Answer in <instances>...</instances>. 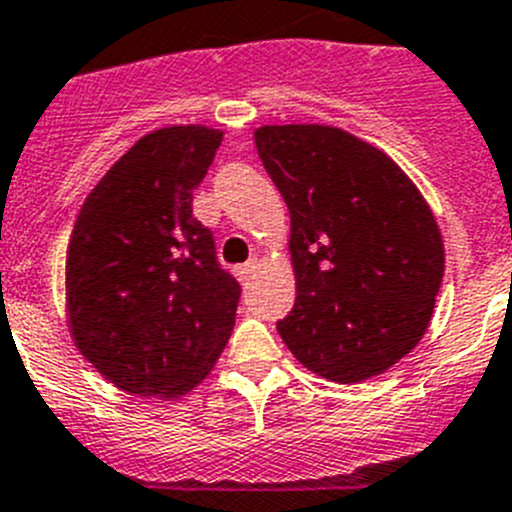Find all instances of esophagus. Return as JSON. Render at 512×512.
Returning <instances> with one entry per match:
<instances>
[{
	"label": "esophagus",
	"instance_id": "esophagus-1",
	"mask_svg": "<svg viewBox=\"0 0 512 512\" xmlns=\"http://www.w3.org/2000/svg\"><path fill=\"white\" fill-rule=\"evenodd\" d=\"M256 266H259V261H256V259H251V261H246L243 266H238V269H236L238 281H241V284H248V279H251V274L256 271Z\"/></svg>",
	"mask_w": 512,
	"mask_h": 512
}]
</instances>
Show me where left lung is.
<instances>
[{"mask_svg":"<svg viewBox=\"0 0 512 512\" xmlns=\"http://www.w3.org/2000/svg\"><path fill=\"white\" fill-rule=\"evenodd\" d=\"M289 208L297 302L276 322L294 358L335 383L386 373L419 345L444 276L434 213L409 175L337 126L253 131Z\"/></svg>","mask_w":512,"mask_h":512,"instance_id":"8db88e82","label":"left lung"}]
</instances>
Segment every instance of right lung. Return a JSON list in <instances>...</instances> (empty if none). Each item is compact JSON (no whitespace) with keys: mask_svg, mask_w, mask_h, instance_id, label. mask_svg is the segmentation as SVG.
I'll list each match as a JSON object with an SVG mask.
<instances>
[{"mask_svg":"<svg viewBox=\"0 0 512 512\" xmlns=\"http://www.w3.org/2000/svg\"><path fill=\"white\" fill-rule=\"evenodd\" d=\"M223 131L164 126L101 177L75 218L65 307L75 348L116 388L177 398L203 383L236 325L241 287L192 215Z\"/></svg>","mask_w":512,"mask_h":512,"instance_id":"1","label":"right lung"}]
</instances>
